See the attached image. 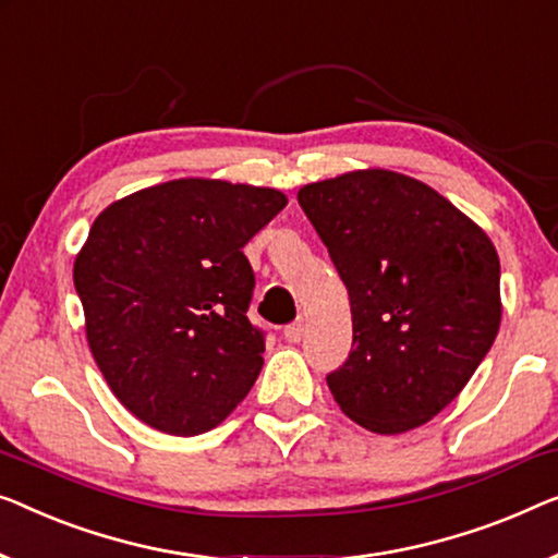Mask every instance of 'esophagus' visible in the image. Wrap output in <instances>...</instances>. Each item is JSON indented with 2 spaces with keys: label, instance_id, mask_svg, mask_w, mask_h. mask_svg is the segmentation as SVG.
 Returning a JSON list of instances; mask_svg holds the SVG:
<instances>
[{
  "label": "esophagus",
  "instance_id": "34e87169",
  "mask_svg": "<svg viewBox=\"0 0 558 558\" xmlns=\"http://www.w3.org/2000/svg\"><path fill=\"white\" fill-rule=\"evenodd\" d=\"M302 335H304V322L302 319H296V322H292V325L284 327V339H287V342H299V339H302Z\"/></svg>",
  "mask_w": 558,
  "mask_h": 558
}]
</instances>
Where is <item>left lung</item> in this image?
<instances>
[{
    "mask_svg": "<svg viewBox=\"0 0 558 558\" xmlns=\"http://www.w3.org/2000/svg\"><path fill=\"white\" fill-rule=\"evenodd\" d=\"M352 306V352L327 375L339 410L379 435L450 405L500 327V264L486 231L430 185L352 171L304 185Z\"/></svg>",
    "mask_w": 558,
    "mask_h": 558,
    "instance_id": "1",
    "label": "left lung"
}]
</instances>
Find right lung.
Here are the masks:
<instances>
[{"mask_svg":"<svg viewBox=\"0 0 558 558\" xmlns=\"http://www.w3.org/2000/svg\"><path fill=\"white\" fill-rule=\"evenodd\" d=\"M284 206L277 189L179 179L95 219L72 269L87 344L145 425L206 433L252 390L264 332L246 317L254 269L241 248Z\"/></svg>","mask_w":558,"mask_h":558,"instance_id":"obj_1","label":"right lung"}]
</instances>
